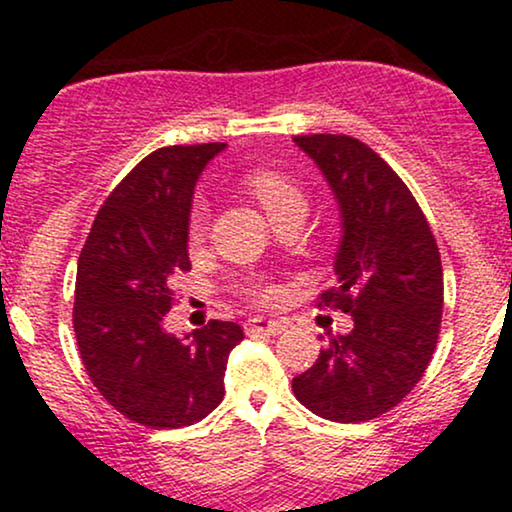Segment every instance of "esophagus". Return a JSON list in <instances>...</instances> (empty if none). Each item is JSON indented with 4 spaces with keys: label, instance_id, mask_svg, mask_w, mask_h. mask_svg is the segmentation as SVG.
I'll list each match as a JSON object with an SVG mask.
<instances>
[{
    "label": "esophagus",
    "instance_id": "34e87169",
    "mask_svg": "<svg viewBox=\"0 0 512 512\" xmlns=\"http://www.w3.org/2000/svg\"><path fill=\"white\" fill-rule=\"evenodd\" d=\"M245 330L255 334H279L286 330V325L279 320H267V317H252V320L245 322Z\"/></svg>",
    "mask_w": 512,
    "mask_h": 512
}]
</instances>
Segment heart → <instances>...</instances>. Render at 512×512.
Masks as SVG:
<instances>
[{
    "label": "heart",
    "instance_id": "b5f03b06",
    "mask_svg": "<svg viewBox=\"0 0 512 512\" xmlns=\"http://www.w3.org/2000/svg\"><path fill=\"white\" fill-rule=\"evenodd\" d=\"M245 187H248L250 195L262 204L264 211H267L272 219L281 214H289V211H305V207H308L303 187L286 173H281V170H250V173L245 175ZM204 233H207V207H204V202H197L195 207L190 209V216H187V236H190L192 243H199V240L204 238ZM250 293L255 301L267 303L276 296V289L260 281V284L252 286Z\"/></svg>",
    "mask_w": 512,
    "mask_h": 512
}]
</instances>
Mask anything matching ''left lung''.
I'll return each mask as SVG.
<instances>
[{"label":"left lung","mask_w":512,"mask_h":512,"mask_svg":"<svg viewBox=\"0 0 512 512\" xmlns=\"http://www.w3.org/2000/svg\"><path fill=\"white\" fill-rule=\"evenodd\" d=\"M342 211L337 281L317 308L351 313L349 334L327 339L293 395L322 419H375L414 390L436 351L443 267L424 211L387 163L346 134H298Z\"/></svg>","instance_id":"8db88e82"}]
</instances>
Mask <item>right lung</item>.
<instances>
[{
	"label": "right lung",
	"instance_id": "add662e5",
	"mask_svg": "<svg viewBox=\"0 0 512 512\" xmlns=\"http://www.w3.org/2000/svg\"><path fill=\"white\" fill-rule=\"evenodd\" d=\"M226 144L163 146L137 163L96 214L76 267L74 334L108 404L134 424L182 428L223 399L236 322L209 320L175 337L163 330L173 276L190 272L187 216L199 173Z\"/></svg>",
	"mask_w": 512,
	"mask_h": 512
}]
</instances>
